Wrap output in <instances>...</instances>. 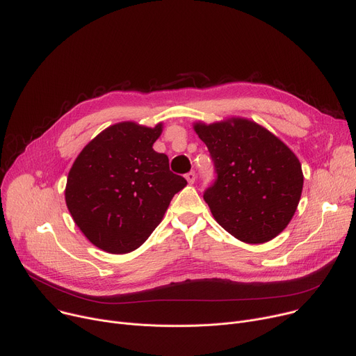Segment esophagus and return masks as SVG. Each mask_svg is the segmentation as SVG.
I'll return each mask as SVG.
<instances>
[{
  "label": "esophagus",
  "mask_w": 356,
  "mask_h": 356,
  "mask_svg": "<svg viewBox=\"0 0 356 356\" xmlns=\"http://www.w3.org/2000/svg\"><path fill=\"white\" fill-rule=\"evenodd\" d=\"M185 178H186V181L190 182V184H194V181H195V172H194V171H190L188 174H185Z\"/></svg>",
  "instance_id": "obj_1"
}]
</instances>
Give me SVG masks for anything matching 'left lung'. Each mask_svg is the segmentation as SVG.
Instances as JSON below:
<instances>
[{"label":"left lung","mask_w":356,"mask_h":356,"mask_svg":"<svg viewBox=\"0 0 356 356\" xmlns=\"http://www.w3.org/2000/svg\"><path fill=\"white\" fill-rule=\"evenodd\" d=\"M195 132L214 165L216 179L207 186L204 200L217 222L250 244L280 234L296 211L303 188L296 155L247 119L197 123Z\"/></svg>","instance_id":"8db88e82"}]
</instances>
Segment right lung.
<instances>
[{"instance_id":"right-lung-1","label":"right lung","mask_w":356,"mask_h":356,"mask_svg":"<svg viewBox=\"0 0 356 356\" xmlns=\"http://www.w3.org/2000/svg\"><path fill=\"white\" fill-rule=\"evenodd\" d=\"M161 132V124H113L88 143L72 166L67 208L83 234L104 252L123 254L142 245L186 185L170 171L168 156L152 148Z\"/></svg>"}]
</instances>
